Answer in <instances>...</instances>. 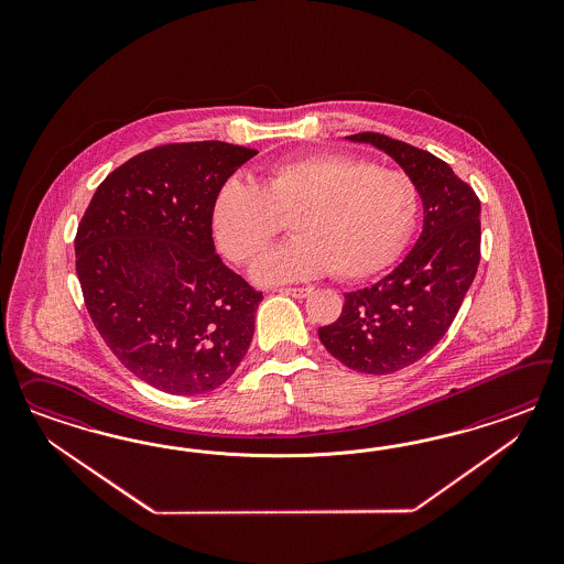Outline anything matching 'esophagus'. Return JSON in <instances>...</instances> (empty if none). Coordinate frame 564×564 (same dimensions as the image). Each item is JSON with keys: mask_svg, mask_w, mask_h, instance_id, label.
Segmentation results:
<instances>
[{"mask_svg": "<svg viewBox=\"0 0 564 564\" xmlns=\"http://www.w3.org/2000/svg\"><path fill=\"white\" fill-rule=\"evenodd\" d=\"M279 293H285V295H291V297H297V300H302V297H306L312 293V288H281V290H276Z\"/></svg>", "mask_w": 564, "mask_h": 564, "instance_id": "obj_1", "label": "esophagus"}]
</instances>
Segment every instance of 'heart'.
<instances>
[{
	"label": "heart",
	"mask_w": 564,
	"mask_h": 564,
	"mask_svg": "<svg viewBox=\"0 0 564 564\" xmlns=\"http://www.w3.org/2000/svg\"><path fill=\"white\" fill-rule=\"evenodd\" d=\"M276 215L295 238L258 258L252 281L279 285L318 274L359 281L389 269L410 243L420 194L405 171L341 153L274 163L260 184L231 175L217 189L210 225L223 252L250 262L273 241Z\"/></svg>",
	"instance_id": "obj_1"
}]
</instances>
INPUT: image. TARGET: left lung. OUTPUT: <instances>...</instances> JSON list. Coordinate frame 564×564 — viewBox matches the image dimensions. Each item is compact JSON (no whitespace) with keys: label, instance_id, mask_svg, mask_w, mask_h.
I'll return each instance as SVG.
<instances>
[{"label":"left lung","instance_id":"8db88e82","mask_svg":"<svg viewBox=\"0 0 564 564\" xmlns=\"http://www.w3.org/2000/svg\"><path fill=\"white\" fill-rule=\"evenodd\" d=\"M389 154L413 180L424 206L422 234L391 273L345 293L341 316L318 328L333 358L361 375H391L424 358L455 321L479 264L476 192L438 156L401 140L345 137Z\"/></svg>","mask_w":564,"mask_h":564}]
</instances>
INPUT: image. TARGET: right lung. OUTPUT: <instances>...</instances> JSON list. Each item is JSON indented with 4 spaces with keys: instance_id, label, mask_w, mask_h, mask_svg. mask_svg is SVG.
<instances>
[{
    "instance_id": "add662e5",
    "label": "right lung",
    "mask_w": 564,
    "mask_h": 564,
    "mask_svg": "<svg viewBox=\"0 0 564 564\" xmlns=\"http://www.w3.org/2000/svg\"><path fill=\"white\" fill-rule=\"evenodd\" d=\"M254 154L219 140L137 154L78 225L86 310L113 356L159 391H215L248 354L262 293L217 257L210 208Z\"/></svg>"
}]
</instances>
